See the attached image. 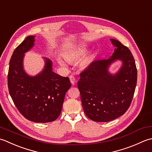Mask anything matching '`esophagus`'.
Wrapping results in <instances>:
<instances>
[{"label":"esophagus","instance_id":"obj_1","mask_svg":"<svg viewBox=\"0 0 152 152\" xmlns=\"http://www.w3.org/2000/svg\"><path fill=\"white\" fill-rule=\"evenodd\" d=\"M69 80H70V82L71 83H72V85H74L75 84V78L74 77V76L73 75H71L69 77Z\"/></svg>","mask_w":152,"mask_h":152}]
</instances>
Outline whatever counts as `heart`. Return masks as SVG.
<instances>
[{
    "instance_id": "1",
    "label": "heart",
    "mask_w": 152,
    "mask_h": 152,
    "mask_svg": "<svg viewBox=\"0 0 152 152\" xmlns=\"http://www.w3.org/2000/svg\"><path fill=\"white\" fill-rule=\"evenodd\" d=\"M86 46L85 45H80L73 47L70 50L67 51L64 54V57L67 62L73 63L78 61L86 52ZM91 56H86L83 58L79 62V66L82 68L87 67L91 62ZM58 64L62 67H66V64L64 62V61L61 60V58H58L57 59Z\"/></svg>"
}]
</instances>
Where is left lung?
<instances>
[{"instance_id": "left-lung-1", "label": "left lung", "mask_w": 152, "mask_h": 152, "mask_svg": "<svg viewBox=\"0 0 152 152\" xmlns=\"http://www.w3.org/2000/svg\"><path fill=\"white\" fill-rule=\"evenodd\" d=\"M115 51L108 59L96 60L80 73L77 83L83 110L90 119L107 122L125 113L131 104L137 81L134 57L126 46L111 39ZM121 60L115 75L108 72L111 63Z\"/></svg>"}]
</instances>
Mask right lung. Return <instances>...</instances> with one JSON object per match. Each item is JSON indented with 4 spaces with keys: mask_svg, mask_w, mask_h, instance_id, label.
Masks as SVG:
<instances>
[{
    "mask_svg": "<svg viewBox=\"0 0 152 152\" xmlns=\"http://www.w3.org/2000/svg\"><path fill=\"white\" fill-rule=\"evenodd\" d=\"M34 41L35 37L28 36L14 51L8 69V91L25 118L35 123L52 122L60 115L71 83L69 77L52 72V61L47 58L41 73L34 77L27 75L23 69V60Z\"/></svg>",
    "mask_w": 152,
    "mask_h": 152,
    "instance_id": "add662e5",
    "label": "right lung"
}]
</instances>
